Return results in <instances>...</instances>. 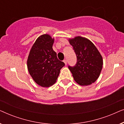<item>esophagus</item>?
<instances>
[{
	"label": "esophagus",
	"mask_w": 124,
	"mask_h": 124,
	"mask_svg": "<svg viewBox=\"0 0 124 124\" xmlns=\"http://www.w3.org/2000/svg\"><path fill=\"white\" fill-rule=\"evenodd\" d=\"M63 62L64 63H65V65H67V60H64Z\"/></svg>",
	"instance_id": "1"
}]
</instances>
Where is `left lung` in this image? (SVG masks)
Instances as JSON below:
<instances>
[{"label": "left lung", "mask_w": 124, "mask_h": 124, "mask_svg": "<svg viewBox=\"0 0 124 124\" xmlns=\"http://www.w3.org/2000/svg\"><path fill=\"white\" fill-rule=\"evenodd\" d=\"M68 41L73 47L77 59L74 67H68L74 81L81 86L90 85L99 77L103 64L102 56L87 38L77 36L69 38Z\"/></svg>", "instance_id": "8db88e82"}]
</instances>
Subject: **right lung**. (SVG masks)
Instances as JSON below:
<instances>
[{"label": "right lung", "mask_w": 124, "mask_h": 124, "mask_svg": "<svg viewBox=\"0 0 124 124\" xmlns=\"http://www.w3.org/2000/svg\"><path fill=\"white\" fill-rule=\"evenodd\" d=\"M54 38L41 35L31 47L27 60L30 75L38 85L48 87L56 82L60 69L65 64L57 59L52 48Z\"/></svg>", "instance_id": "1"}]
</instances>
